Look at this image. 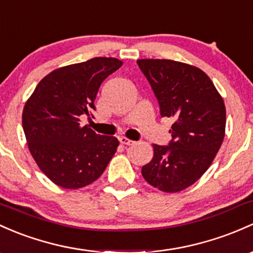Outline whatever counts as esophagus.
<instances>
[{
  "label": "esophagus",
  "instance_id": "obj_1",
  "mask_svg": "<svg viewBox=\"0 0 253 253\" xmlns=\"http://www.w3.org/2000/svg\"><path fill=\"white\" fill-rule=\"evenodd\" d=\"M119 141H121V143H123V145H126V146H130V145H134V141L130 140V138H127L126 136H121L119 137Z\"/></svg>",
  "mask_w": 253,
  "mask_h": 253
}]
</instances>
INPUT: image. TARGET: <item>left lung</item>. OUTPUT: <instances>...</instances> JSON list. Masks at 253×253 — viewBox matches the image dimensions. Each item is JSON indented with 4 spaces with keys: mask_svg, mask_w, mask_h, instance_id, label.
I'll use <instances>...</instances> for the list:
<instances>
[{
    "mask_svg": "<svg viewBox=\"0 0 253 253\" xmlns=\"http://www.w3.org/2000/svg\"><path fill=\"white\" fill-rule=\"evenodd\" d=\"M137 65L158 100L160 116L173 119L169 145H153V158L141 172L160 191H183L202 177L223 142V99L209 76L192 65L167 59H141Z\"/></svg>",
    "mask_w": 253,
    "mask_h": 253,
    "instance_id": "left-lung-1",
    "label": "left lung"
}]
</instances>
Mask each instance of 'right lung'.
<instances>
[{"label":"right lung","instance_id":"right-lung-1","mask_svg":"<svg viewBox=\"0 0 253 253\" xmlns=\"http://www.w3.org/2000/svg\"><path fill=\"white\" fill-rule=\"evenodd\" d=\"M122 65L116 58H94L56 69L26 101L23 129L30 152L42 172L62 188L90 184L115 156L118 140L82 126L80 118L95 110L100 85Z\"/></svg>","mask_w":253,"mask_h":253}]
</instances>
